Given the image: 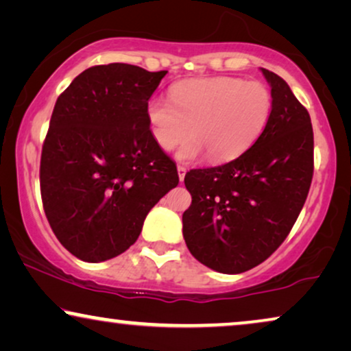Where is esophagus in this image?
<instances>
[{"instance_id":"esophagus-1","label":"esophagus","mask_w":351,"mask_h":351,"mask_svg":"<svg viewBox=\"0 0 351 351\" xmlns=\"http://www.w3.org/2000/svg\"><path fill=\"white\" fill-rule=\"evenodd\" d=\"M185 172H186V169L184 166H177V174H179V180L180 182H184V179H185Z\"/></svg>"}]
</instances>
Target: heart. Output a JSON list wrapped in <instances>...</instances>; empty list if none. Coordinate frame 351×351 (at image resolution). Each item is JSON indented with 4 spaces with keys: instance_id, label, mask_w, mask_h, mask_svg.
Listing matches in <instances>:
<instances>
[{
    "instance_id": "heart-1",
    "label": "heart",
    "mask_w": 351,
    "mask_h": 351,
    "mask_svg": "<svg viewBox=\"0 0 351 351\" xmlns=\"http://www.w3.org/2000/svg\"><path fill=\"white\" fill-rule=\"evenodd\" d=\"M270 89L258 81L230 76L189 80L171 88V100L153 97L147 104L152 136L169 152L180 147V160L206 152L213 161H228L246 152L271 117Z\"/></svg>"
}]
</instances>
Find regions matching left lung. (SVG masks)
I'll use <instances>...</instances> for the list:
<instances>
[{
  "label": "left lung",
  "mask_w": 351,
  "mask_h": 351,
  "mask_svg": "<svg viewBox=\"0 0 351 351\" xmlns=\"http://www.w3.org/2000/svg\"><path fill=\"white\" fill-rule=\"evenodd\" d=\"M261 70L273 99L263 132L237 160L185 174L186 247L203 265L228 275L251 270L281 246L313 177L310 114L281 76Z\"/></svg>",
  "instance_id": "8db88e82"
}]
</instances>
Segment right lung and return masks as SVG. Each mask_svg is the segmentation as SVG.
<instances>
[{
  "mask_svg": "<svg viewBox=\"0 0 351 351\" xmlns=\"http://www.w3.org/2000/svg\"><path fill=\"white\" fill-rule=\"evenodd\" d=\"M166 73L90 66L57 99L41 152L43 208L62 246L81 261L104 262L131 247L150 209L179 184L147 119Z\"/></svg>",
  "mask_w": 351,
  "mask_h": 351,
  "instance_id": "1",
  "label": "right lung"
}]
</instances>
